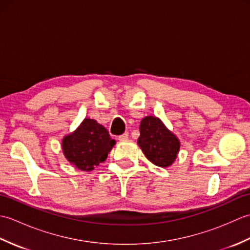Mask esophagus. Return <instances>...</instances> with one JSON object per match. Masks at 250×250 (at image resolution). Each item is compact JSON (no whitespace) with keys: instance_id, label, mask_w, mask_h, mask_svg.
Returning <instances> with one entry per match:
<instances>
[{"instance_id":"34e87169","label":"esophagus","mask_w":250,"mask_h":250,"mask_svg":"<svg viewBox=\"0 0 250 250\" xmlns=\"http://www.w3.org/2000/svg\"><path fill=\"white\" fill-rule=\"evenodd\" d=\"M128 139H129V133H128V132H125V133L118 136V140L119 141H125V140H128Z\"/></svg>"}]
</instances>
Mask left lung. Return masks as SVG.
<instances>
[{"mask_svg": "<svg viewBox=\"0 0 250 250\" xmlns=\"http://www.w3.org/2000/svg\"><path fill=\"white\" fill-rule=\"evenodd\" d=\"M140 132L137 144L148 160L161 167L171 166L180 147L177 137L167 129L160 119L152 116L142 119Z\"/></svg>", "mask_w": 250, "mask_h": 250, "instance_id": "left-lung-1", "label": "left lung"}]
</instances>
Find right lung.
Returning a JSON list of instances; mask_svg holds the SVG:
<instances>
[{
    "instance_id": "right-lung-1",
    "label": "right lung",
    "mask_w": 250,
    "mask_h": 250,
    "mask_svg": "<svg viewBox=\"0 0 250 250\" xmlns=\"http://www.w3.org/2000/svg\"><path fill=\"white\" fill-rule=\"evenodd\" d=\"M115 143L103 125L86 118L75 132L63 139L62 149L73 166L82 171H91L106 160Z\"/></svg>"
}]
</instances>
